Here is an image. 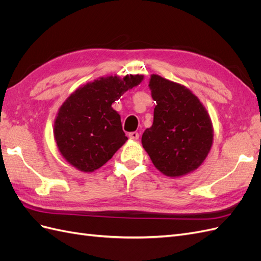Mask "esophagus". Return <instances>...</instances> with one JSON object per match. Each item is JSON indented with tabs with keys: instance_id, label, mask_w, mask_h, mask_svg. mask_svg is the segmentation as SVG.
I'll return each instance as SVG.
<instances>
[{
	"instance_id": "obj_1",
	"label": "esophagus",
	"mask_w": 261,
	"mask_h": 261,
	"mask_svg": "<svg viewBox=\"0 0 261 261\" xmlns=\"http://www.w3.org/2000/svg\"><path fill=\"white\" fill-rule=\"evenodd\" d=\"M128 137L133 140H137L139 138V134L137 132H132L128 134Z\"/></svg>"
}]
</instances>
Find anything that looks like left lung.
<instances>
[{"label": "left lung", "instance_id": "1", "mask_svg": "<svg viewBox=\"0 0 261 261\" xmlns=\"http://www.w3.org/2000/svg\"><path fill=\"white\" fill-rule=\"evenodd\" d=\"M149 88L156 106L152 126L141 137L143 147L164 175L176 177L195 171L213 140L206 108L185 86L159 75H151Z\"/></svg>", "mask_w": 261, "mask_h": 261}]
</instances>
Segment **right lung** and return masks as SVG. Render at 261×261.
I'll list each match as a JSON object with an SVG mask.
<instances>
[{
	"mask_svg": "<svg viewBox=\"0 0 261 261\" xmlns=\"http://www.w3.org/2000/svg\"><path fill=\"white\" fill-rule=\"evenodd\" d=\"M143 80V75L101 77L65 100L55 118L54 138L69 164L82 172H93L125 144L127 137L112 103Z\"/></svg>",
	"mask_w": 261,
	"mask_h": 261,
	"instance_id": "add662e5",
	"label": "right lung"
}]
</instances>
